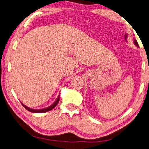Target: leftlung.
<instances>
[{
    "label": "left lung",
    "instance_id": "obj_1",
    "mask_svg": "<svg viewBox=\"0 0 149 149\" xmlns=\"http://www.w3.org/2000/svg\"><path fill=\"white\" fill-rule=\"evenodd\" d=\"M133 42H134V44L137 47H139V45H138V42H137V41L136 40V39H134V40H133Z\"/></svg>",
    "mask_w": 149,
    "mask_h": 149
}]
</instances>
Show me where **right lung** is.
Segmentation results:
<instances>
[{"instance_id": "1", "label": "right lung", "mask_w": 149, "mask_h": 149, "mask_svg": "<svg viewBox=\"0 0 149 149\" xmlns=\"http://www.w3.org/2000/svg\"><path fill=\"white\" fill-rule=\"evenodd\" d=\"M60 95H58V98H56V100H55V102H54L53 104H51V106H49V107H47V108H45V109H31L29 108V107H26V105H24L23 103H22L21 102V104L22 106H23L25 109H26L27 111H29L30 112H32V113H46V112H48V111H51L52 109H53L54 107L56 106V104H58V102H59V99H60Z\"/></svg>"}]
</instances>
